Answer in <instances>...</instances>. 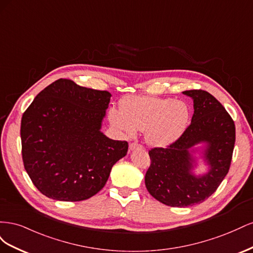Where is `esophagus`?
<instances>
[{"instance_id":"obj_1","label":"esophagus","mask_w":253,"mask_h":253,"mask_svg":"<svg viewBox=\"0 0 253 253\" xmlns=\"http://www.w3.org/2000/svg\"><path fill=\"white\" fill-rule=\"evenodd\" d=\"M128 148H129V151H133L135 149L141 148V145L139 143H137V142H131V143H129V145H128Z\"/></svg>"}]
</instances>
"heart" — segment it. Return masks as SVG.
<instances>
[{"mask_svg":"<svg viewBox=\"0 0 253 253\" xmlns=\"http://www.w3.org/2000/svg\"><path fill=\"white\" fill-rule=\"evenodd\" d=\"M110 121L114 127L132 137L144 131L151 147L166 148L177 141L190 124L188 104L172 98L127 96L120 102V111L111 110Z\"/></svg>","mask_w":253,"mask_h":253,"instance_id":"b5f03b06","label":"heart"}]
</instances>
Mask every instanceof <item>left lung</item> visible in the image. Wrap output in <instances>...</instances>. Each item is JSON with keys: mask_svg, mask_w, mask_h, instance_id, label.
I'll list each match as a JSON object with an SVG mask.
<instances>
[{"mask_svg": "<svg viewBox=\"0 0 253 253\" xmlns=\"http://www.w3.org/2000/svg\"><path fill=\"white\" fill-rule=\"evenodd\" d=\"M193 99L191 125L180 138L167 148L149 151L151 166L144 182L149 193L171 207H189L205 202L215 192L230 168L235 142V126L221 103L208 91H182ZM204 143L209 172L196 176L194 147Z\"/></svg>", "mask_w": 253, "mask_h": 253, "instance_id": "obj_1", "label": "left lung"}]
</instances>
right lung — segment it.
<instances>
[{
  "mask_svg": "<svg viewBox=\"0 0 253 253\" xmlns=\"http://www.w3.org/2000/svg\"><path fill=\"white\" fill-rule=\"evenodd\" d=\"M112 95L59 79L36 96L21 120L22 158L42 194L61 202L87 200L126 155V141L100 129Z\"/></svg>",
  "mask_w": 253,
  "mask_h": 253,
  "instance_id": "add662e5",
  "label": "right lung"
}]
</instances>
